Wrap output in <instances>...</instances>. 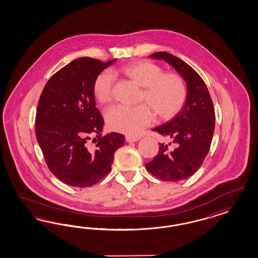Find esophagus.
<instances>
[{"instance_id": "34e87169", "label": "esophagus", "mask_w": 258, "mask_h": 258, "mask_svg": "<svg viewBox=\"0 0 258 258\" xmlns=\"http://www.w3.org/2000/svg\"><path fill=\"white\" fill-rule=\"evenodd\" d=\"M126 142L128 143H134V142H137L138 140H140V137L139 136H133V135H127L125 137Z\"/></svg>"}]
</instances>
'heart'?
<instances>
[{
    "mask_svg": "<svg viewBox=\"0 0 258 258\" xmlns=\"http://www.w3.org/2000/svg\"><path fill=\"white\" fill-rule=\"evenodd\" d=\"M126 78L144 88L140 101L135 107L116 105L109 108L105 114L107 125L112 131L134 135L151 125L154 110L161 119L174 117L187 98L185 81L177 74H164L156 63L140 60L130 63L119 69ZM114 77L109 71H104L94 83L95 98L101 104H109L113 98Z\"/></svg>",
    "mask_w": 258,
    "mask_h": 258,
    "instance_id": "b5f03b06",
    "label": "heart"
}]
</instances>
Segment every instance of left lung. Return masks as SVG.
I'll return each instance as SVG.
<instances>
[{
	"label": "left lung",
	"mask_w": 258,
	"mask_h": 258,
	"mask_svg": "<svg viewBox=\"0 0 258 258\" xmlns=\"http://www.w3.org/2000/svg\"><path fill=\"white\" fill-rule=\"evenodd\" d=\"M149 56L163 59L180 74L187 85V98L170 121L152 130L171 143L159 144V152L146 167L160 180H185L202 166L210 149L216 119L214 105L203 78L187 63L166 52Z\"/></svg>",
	"instance_id": "8db88e82"
}]
</instances>
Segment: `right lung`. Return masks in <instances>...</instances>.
I'll return each mask as SVG.
<instances>
[{
  "instance_id": "obj_1",
  "label": "right lung",
  "mask_w": 258,
  "mask_h": 258,
  "mask_svg": "<svg viewBox=\"0 0 258 258\" xmlns=\"http://www.w3.org/2000/svg\"><path fill=\"white\" fill-rule=\"evenodd\" d=\"M115 60L75 59L51 77L40 94L36 137L50 171L71 186L89 187L101 180L124 145L120 133L102 136L104 120L94 99L95 79ZM91 136H96L94 146L87 142Z\"/></svg>"
}]
</instances>
